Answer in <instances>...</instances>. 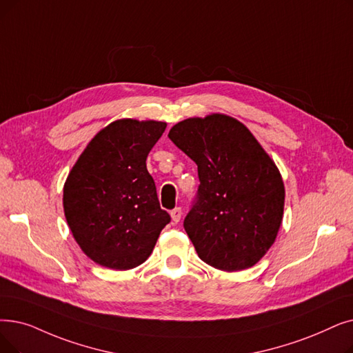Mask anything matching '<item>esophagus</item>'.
Segmentation results:
<instances>
[{
  "mask_svg": "<svg viewBox=\"0 0 353 353\" xmlns=\"http://www.w3.org/2000/svg\"><path fill=\"white\" fill-rule=\"evenodd\" d=\"M181 214H183V212H181V208H174V209L170 212V216H172V221H173V223H177V222H180Z\"/></svg>",
  "mask_w": 353,
  "mask_h": 353,
  "instance_id": "esophagus-1",
  "label": "esophagus"
}]
</instances>
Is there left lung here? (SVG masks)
Returning a JSON list of instances; mask_svg holds the SVG:
<instances>
[{"label":"left lung","instance_id":"1","mask_svg":"<svg viewBox=\"0 0 353 353\" xmlns=\"http://www.w3.org/2000/svg\"><path fill=\"white\" fill-rule=\"evenodd\" d=\"M168 139L197 164L201 185L185 229L199 258L228 272L255 265L283 222L279 167L241 121L225 114L183 119Z\"/></svg>","mask_w":353,"mask_h":353}]
</instances>
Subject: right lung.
<instances>
[{"mask_svg":"<svg viewBox=\"0 0 353 353\" xmlns=\"http://www.w3.org/2000/svg\"><path fill=\"white\" fill-rule=\"evenodd\" d=\"M165 127L152 119L111 122L89 141L65 181L63 209L72 235L102 267H139L170 222L145 164Z\"/></svg>","mask_w":353,"mask_h":353,"instance_id":"right-lung-1","label":"right lung"}]
</instances>
